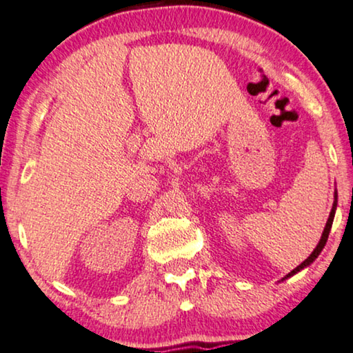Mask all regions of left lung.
<instances>
[{"mask_svg":"<svg viewBox=\"0 0 353 353\" xmlns=\"http://www.w3.org/2000/svg\"><path fill=\"white\" fill-rule=\"evenodd\" d=\"M336 209H337V191H334V204H332V209H331V214H329V219H327V222H326V227H324V230H323V235H321V240H319V243L316 245V248L313 250V253H311L308 258H306L303 263L300 264V266H296L294 271H290L287 274L285 277L282 279V281H285V279H288V277H292V276H295L296 272H300L301 269H305V268H308L311 263H313L314 259L318 258L319 256V253H321L323 251V248H324V245H326V241H327V236H329V232H331V227H332V221H334V216H336Z\"/></svg>","mask_w":353,"mask_h":353,"instance_id":"left-lung-1","label":"left lung"}]
</instances>
